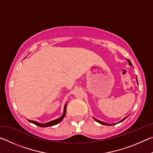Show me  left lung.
Wrapping results in <instances>:
<instances>
[{"instance_id": "1", "label": "left lung", "mask_w": 153, "mask_h": 153, "mask_svg": "<svg viewBox=\"0 0 153 153\" xmlns=\"http://www.w3.org/2000/svg\"><path fill=\"white\" fill-rule=\"evenodd\" d=\"M127 61H128V63H129V65H130V66H132V64H131V63L130 62V61L129 60V59H127ZM136 81H137V83H138V80H137V77H136ZM127 117H125V118H123L122 120H121V121H120V122H121V121H123V120H125ZM94 120L97 121L98 123H100V124H102V125H105V126H113V125H115V124H117V123H120V122H118V123H117L109 124V123H105V122H102V121H100L98 120H97V119H95V118H94Z\"/></svg>"}]
</instances>
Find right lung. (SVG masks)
<instances>
[{
    "label": "right lung",
    "mask_w": 153,
    "mask_h": 153,
    "mask_svg": "<svg viewBox=\"0 0 153 153\" xmlns=\"http://www.w3.org/2000/svg\"><path fill=\"white\" fill-rule=\"evenodd\" d=\"M65 112H66V105H65V107H64V112H63V115H62L61 117H59V119H57V120L51 121H50V122H48V123H43V124L36 122V121H32V120H28V121H29L30 122H31V123L35 124V125H36V126L41 127V128H45V127L53 126L56 125V124L59 123V122H61V121L63 120V119L64 118L65 116Z\"/></svg>",
    "instance_id": "add662e5"
}]
</instances>
